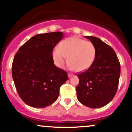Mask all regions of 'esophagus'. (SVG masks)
<instances>
[{
  "mask_svg": "<svg viewBox=\"0 0 132 132\" xmlns=\"http://www.w3.org/2000/svg\"><path fill=\"white\" fill-rule=\"evenodd\" d=\"M68 77H69V78H71V77L72 76V74H71V73H68Z\"/></svg>",
  "mask_w": 132,
  "mask_h": 132,
  "instance_id": "esophagus-1",
  "label": "esophagus"
}]
</instances>
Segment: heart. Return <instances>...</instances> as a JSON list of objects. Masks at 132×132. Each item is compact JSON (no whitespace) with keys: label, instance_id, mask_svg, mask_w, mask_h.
<instances>
[{"label":"heart","instance_id":"1","mask_svg":"<svg viewBox=\"0 0 132 132\" xmlns=\"http://www.w3.org/2000/svg\"><path fill=\"white\" fill-rule=\"evenodd\" d=\"M96 50L93 43L78 37H70L60 43L53 51V59L58 68H63L67 61L71 69L87 70L95 60Z\"/></svg>","mask_w":132,"mask_h":132}]
</instances>
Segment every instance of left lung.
<instances>
[{"label":"left lung","instance_id":"1","mask_svg":"<svg viewBox=\"0 0 132 132\" xmlns=\"http://www.w3.org/2000/svg\"><path fill=\"white\" fill-rule=\"evenodd\" d=\"M94 45L95 60L88 69L78 74V99L90 108H99L109 104L116 95L120 75V64L114 50L101 39L85 37Z\"/></svg>","mask_w":132,"mask_h":132}]
</instances>
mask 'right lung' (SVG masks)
<instances>
[{"label": "right lung", "mask_w": 132, "mask_h": 132, "mask_svg": "<svg viewBox=\"0 0 132 132\" xmlns=\"http://www.w3.org/2000/svg\"><path fill=\"white\" fill-rule=\"evenodd\" d=\"M60 31L38 34L23 45L15 55L12 73L16 91L25 104L42 108L55 102L67 72L56 67L53 50L62 40Z\"/></svg>", "instance_id": "1"}]
</instances>
